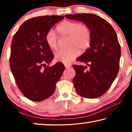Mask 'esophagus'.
I'll use <instances>...</instances> for the list:
<instances>
[{
  "mask_svg": "<svg viewBox=\"0 0 132 132\" xmlns=\"http://www.w3.org/2000/svg\"><path fill=\"white\" fill-rule=\"evenodd\" d=\"M64 66H65V68L66 69H68L69 68H70L71 64H68V63H65V64H64Z\"/></svg>",
  "mask_w": 132,
  "mask_h": 132,
  "instance_id": "1",
  "label": "esophagus"
}]
</instances>
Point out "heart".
Segmentation results:
<instances>
[{
  "mask_svg": "<svg viewBox=\"0 0 132 132\" xmlns=\"http://www.w3.org/2000/svg\"><path fill=\"white\" fill-rule=\"evenodd\" d=\"M56 30L62 36H69V46L66 50H62L56 53L55 61L68 63L80 54V48L84 51L90 47L92 39V34L89 27L76 21L66 20L57 26ZM58 37L52 30H49L45 37L48 46L52 50L58 48Z\"/></svg>",
  "mask_w": 132,
  "mask_h": 132,
  "instance_id": "obj_1",
  "label": "heart"
}]
</instances>
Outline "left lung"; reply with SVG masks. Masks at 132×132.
<instances>
[{"label": "left lung", "instance_id": "left-lung-1", "mask_svg": "<svg viewBox=\"0 0 132 132\" xmlns=\"http://www.w3.org/2000/svg\"><path fill=\"white\" fill-rule=\"evenodd\" d=\"M65 17L83 22L92 34L90 47L76 59L86 66L73 65L76 71L73 79L75 90L84 98L101 97L111 86L119 71L121 51L116 32L108 21L97 15L79 13L67 14Z\"/></svg>", "mask_w": 132, "mask_h": 132}]
</instances>
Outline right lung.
Returning <instances> with one entry per match:
<instances>
[{"label": "right lung", "instance_id": "obj_1", "mask_svg": "<svg viewBox=\"0 0 132 132\" xmlns=\"http://www.w3.org/2000/svg\"><path fill=\"white\" fill-rule=\"evenodd\" d=\"M64 16L45 15L27 20L20 27L11 44L10 67L21 93L32 101H43L54 93L64 66L50 64L53 54L46 44V32Z\"/></svg>", "mask_w": 132, "mask_h": 132}]
</instances>
